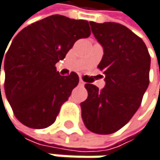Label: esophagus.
Returning <instances> with one entry per match:
<instances>
[{"instance_id":"esophagus-1","label":"esophagus","mask_w":160,"mask_h":160,"mask_svg":"<svg viewBox=\"0 0 160 160\" xmlns=\"http://www.w3.org/2000/svg\"><path fill=\"white\" fill-rule=\"evenodd\" d=\"M85 84V82L82 81V79H79V85H81V86H83Z\"/></svg>"}]
</instances>
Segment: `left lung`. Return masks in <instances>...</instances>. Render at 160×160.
I'll use <instances>...</instances> for the list:
<instances>
[{"mask_svg": "<svg viewBox=\"0 0 160 160\" xmlns=\"http://www.w3.org/2000/svg\"><path fill=\"white\" fill-rule=\"evenodd\" d=\"M91 30L103 48L98 65L106 85L99 90L86 83L87 99L81 103L85 127L98 134L119 131L139 108L149 85L151 58L145 43L127 27L90 22Z\"/></svg>", "mask_w": 160, "mask_h": 160, "instance_id": "left-lung-1", "label": "left lung"}]
</instances>
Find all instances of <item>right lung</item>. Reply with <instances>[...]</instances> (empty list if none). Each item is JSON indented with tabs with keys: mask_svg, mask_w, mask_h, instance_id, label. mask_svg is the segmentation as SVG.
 <instances>
[{
	"mask_svg": "<svg viewBox=\"0 0 160 160\" xmlns=\"http://www.w3.org/2000/svg\"><path fill=\"white\" fill-rule=\"evenodd\" d=\"M90 33L85 20L52 15L15 36L5 53L4 92L22 124L45 128L56 121L63 102L78 83L74 72L60 76L56 63L64 59L77 40L87 38ZM4 52L0 53V75Z\"/></svg>",
	"mask_w": 160,
	"mask_h": 160,
	"instance_id": "add662e5",
	"label": "right lung"
}]
</instances>
